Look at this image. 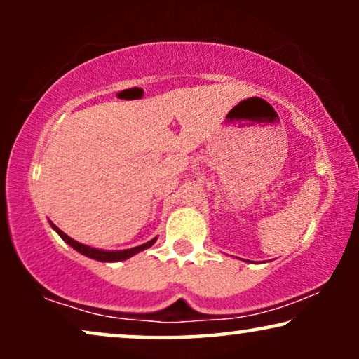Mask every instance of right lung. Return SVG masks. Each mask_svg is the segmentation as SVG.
Wrapping results in <instances>:
<instances>
[{"instance_id":"add662e5","label":"right lung","mask_w":359,"mask_h":359,"mask_svg":"<svg viewBox=\"0 0 359 359\" xmlns=\"http://www.w3.org/2000/svg\"><path fill=\"white\" fill-rule=\"evenodd\" d=\"M52 229L55 230V232L60 235V237L65 240V242L70 245V247L73 250H76L78 253L85 255V257L88 258H93V259H97V262H102V263H114V262H124V259L134 257V255L144 252V250L150 248L151 245H154L156 242V237L151 238L150 242L147 243H142L139 245V247H134V248H127V250H112V252H109V250H100V248H93V247H88V245L85 243H80L76 242V240H73L72 237H68L67 233H63L60 229L57 227L55 224L50 222Z\"/></svg>"}]
</instances>
